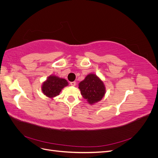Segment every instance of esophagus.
<instances>
[{"label":"esophagus","instance_id":"esophagus-1","mask_svg":"<svg viewBox=\"0 0 158 158\" xmlns=\"http://www.w3.org/2000/svg\"><path fill=\"white\" fill-rule=\"evenodd\" d=\"M76 82H70V85H72V86H75L76 85Z\"/></svg>","mask_w":158,"mask_h":158}]
</instances>
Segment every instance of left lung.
<instances>
[{"mask_svg": "<svg viewBox=\"0 0 158 158\" xmlns=\"http://www.w3.org/2000/svg\"><path fill=\"white\" fill-rule=\"evenodd\" d=\"M82 97L89 104L94 105L101 101L106 92L103 81L94 73L88 74L78 84Z\"/></svg>", "mask_w": 158, "mask_h": 158, "instance_id": "1", "label": "left lung"}]
</instances>
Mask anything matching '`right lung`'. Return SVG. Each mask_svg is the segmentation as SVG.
<instances>
[{
	"mask_svg": "<svg viewBox=\"0 0 158 158\" xmlns=\"http://www.w3.org/2000/svg\"><path fill=\"white\" fill-rule=\"evenodd\" d=\"M69 83L66 80L59 78L55 75H50L41 85L42 92L47 97L53 98L59 95L64 87L67 86Z\"/></svg>",
	"mask_w": 158,
	"mask_h": 158,
	"instance_id": "right-lung-1",
	"label": "right lung"
}]
</instances>
